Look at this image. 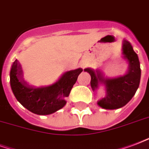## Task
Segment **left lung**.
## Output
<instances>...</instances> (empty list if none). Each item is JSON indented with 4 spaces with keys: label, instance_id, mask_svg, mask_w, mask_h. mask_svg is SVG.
<instances>
[{
    "label": "left lung",
    "instance_id": "8db88e82",
    "mask_svg": "<svg viewBox=\"0 0 149 149\" xmlns=\"http://www.w3.org/2000/svg\"><path fill=\"white\" fill-rule=\"evenodd\" d=\"M123 58L129 63L128 71L123 76L115 79H105L99 70L91 68L85 69L91 76V87L93 90L97 89L100 84L104 83L106 95L98 101V105L104 109H117L123 107L131 100L137 88L141 79V68L138 56L134 52L129 41H123Z\"/></svg>",
    "mask_w": 149,
    "mask_h": 149
}]
</instances>
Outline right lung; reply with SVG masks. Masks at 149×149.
<instances>
[{
    "mask_svg": "<svg viewBox=\"0 0 149 149\" xmlns=\"http://www.w3.org/2000/svg\"><path fill=\"white\" fill-rule=\"evenodd\" d=\"M81 68L67 71L59 80L49 86H31L24 81L19 62L15 60L10 71L12 92L19 102L37 115H49L60 110L66 104L72 87L82 71Z\"/></svg>",
    "mask_w": 149,
    "mask_h": 149,
    "instance_id": "add662e5",
    "label": "right lung"
}]
</instances>
